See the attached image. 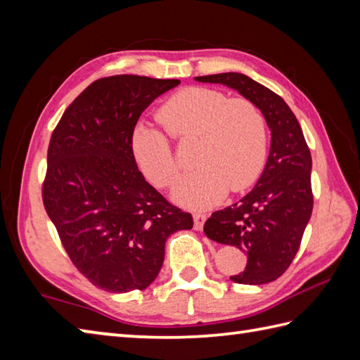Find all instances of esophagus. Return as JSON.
Here are the masks:
<instances>
[{
    "label": "esophagus",
    "instance_id": "obj_1",
    "mask_svg": "<svg viewBox=\"0 0 360 360\" xmlns=\"http://www.w3.org/2000/svg\"><path fill=\"white\" fill-rule=\"evenodd\" d=\"M205 219H207V217L204 215V213H193V221H195V231H202L204 227V223Z\"/></svg>",
    "mask_w": 360,
    "mask_h": 360
}]
</instances>
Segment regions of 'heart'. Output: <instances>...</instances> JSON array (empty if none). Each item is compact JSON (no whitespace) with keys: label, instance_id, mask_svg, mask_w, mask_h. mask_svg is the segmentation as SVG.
<instances>
[{"label":"heart","instance_id":"heart-1","mask_svg":"<svg viewBox=\"0 0 360 360\" xmlns=\"http://www.w3.org/2000/svg\"><path fill=\"white\" fill-rule=\"evenodd\" d=\"M156 119L173 141H195L192 165L196 168L173 188V200L184 207H212L229 188L241 192L254 184L263 170L267 124L263 111L249 98L188 86L168 97ZM129 143L145 178L158 188L170 187L179 164L168 137L158 128L137 124Z\"/></svg>","mask_w":360,"mask_h":360}]
</instances>
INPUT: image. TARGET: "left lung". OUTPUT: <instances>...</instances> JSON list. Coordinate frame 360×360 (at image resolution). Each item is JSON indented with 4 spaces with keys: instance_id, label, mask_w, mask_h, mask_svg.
<instances>
[{
    "instance_id": "obj_1",
    "label": "left lung",
    "mask_w": 360,
    "mask_h": 360,
    "mask_svg": "<svg viewBox=\"0 0 360 360\" xmlns=\"http://www.w3.org/2000/svg\"><path fill=\"white\" fill-rule=\"evenodd\" d=\"M221 83L254 102L271 129V151L250 192L205 221L207 238L246 252L244 271L232 275L240 285H263L285 272L300 248L312 213V159L294 112L274 91L240 72L195 77Z\"/></svg>"
}]
</instances>
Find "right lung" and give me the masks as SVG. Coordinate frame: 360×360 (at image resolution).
I'll return each instance as SVG.
<instances>
[{
  "instance_id": "obj_1",
  "label": "right lung",
  "mask_w": 360,
  "mask_h": 360,
  "mask_svg": "<svg viewBox=\"0 0 360 360\" xmlns=\"http://www.w3.org/2000/svg\"><path fill=\"white\" fill-rule=\"evenodd\" d=\"M179 83L128 74L98 79L51 136L44 209L74 266L108 292L148 288L168 236L193 227L190 213L145 181L129 143L145 108Z\"/></svg>"
}]
</instances>
